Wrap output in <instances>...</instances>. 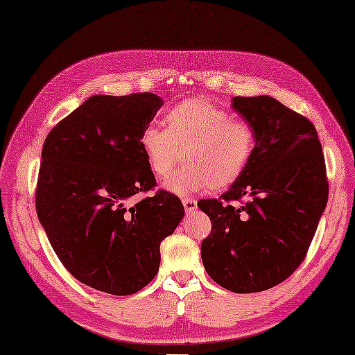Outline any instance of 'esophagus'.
Segmentation results:
<instances>
[{
  "mask_svg": "<svg viewBox=\"0 0 355 355\" xmlns=\"http://www.w3.org/2000/svg\"><path fill=\"white\" fill-rule=\"evenodd\" d=\"M183 205H184V210H186L187 214L195 213L196 208H198V202L195 201V199H190V198L183 199Z\"/></svg>",
  "mask_w": 355,
  "mask_h": 355,
  "instance_id": "obj_1",
  "label": "esophagus"
}]
</instances>
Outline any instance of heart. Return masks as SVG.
I'll use <instances>...</instances> for the list:
<instances>
[{
    "mask_svg": "<svg viewBox=\"0 0 355 355\" xmlns=\"http://www.w3.org/2000/svg\"><path fill=\"white\" fill-rule=\"evenodd\" d=\"M165 125L144 127L139 145L151 172L162 180L174 171L183 151L186 165L166 183L178 195L232 186L255 153L252 124L235 120L226 109L204 98H189L171 107Z\"/></svg>",
    "mask_w": 355,
    "mask_h": 355,
    "instance_id": "heart-1",
    "label": "heart"
}]
</instances>
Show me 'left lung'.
Instances as JSON below:
<instances>
[{
    "mask_svg": "<svg viewBox=\"0 0 355 355\" xmlns=\"http://www.w3.org/2000/svg\"><path fill=\"white\" fill-rule=\"evenodd\" d=\"M232 107L255 129V153L230 190L198 202L211 220L201 257L216 284L239 294L261 293L304 261L329 199V181L309 118L270 96L234 97ZM244 196L250 198L244 205L230 204Z\"/></svg>",
    "mask_w": 355,
    "mask_h": 355,
    "instance_id": "left-lung-1",
    "label": "left lung"
}]
</instances>
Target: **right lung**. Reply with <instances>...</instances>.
I'll return each instance as SVG.
<instances>
[{"mask_svg":"<svg viewBox=\"0 0 355 355\" xmlns=\"http://www.w3.org/2000/svg\"><path fill=\"white\" fill-rule=\"evenodd\" d=\"M163 100L153 93L93 96L49 132L42 150L35 210L71 276L112 295H130L159 271L160 243L184 216L156 187L139 145Z\"/></svg>","mask_w":355,"mask_h":355,"instance_id":"obj_1","label":"right lung"}]
</instances>
